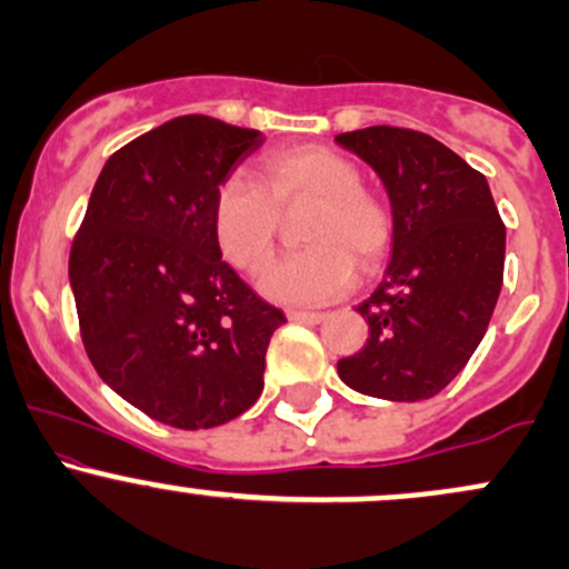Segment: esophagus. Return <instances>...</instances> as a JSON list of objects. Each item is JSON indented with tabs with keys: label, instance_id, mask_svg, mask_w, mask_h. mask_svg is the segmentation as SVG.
<instances>
[{
	"label": "esophagus",
	"instance_id": "esophagus-1",
	"mask_svg": "<svg viewBox=\"0 0 569 569\" xmlns=\"http://www.w3.org/2000/svg\"><path fill=\"white\" fill-rule=\"evenodd\" d=\"M323 312H307V310H289V321L297 323H321L323 321Z\"/></svg>",
	"mask_w": 569,
	"mask_h": 569
}]
</instances>
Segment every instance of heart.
I'll list each match as a JSON object with an SVG mask.
<instances>
[{
	"label": "heart",
	"mask_w": 569,
	"mask_h": 569,
	"mask_svg": "<svg viewBox=\"0 0 569 569\" xmlns=\"http://www.w3.org/2000/svg\"><path fill=\"white\" fill-rule=\"evenodd\" d=\"M259 179L227 176L213 194V234L230 264L257 272L276 253L280 211L316 202L305 224V251L280 259L259 280L280 305H323L356 283L358 264L375 272L393 243V217L382 198L363 189L361 168L329 147L272 149Z\"/></svg>",
	"instance_id": "obj_1"
}]
</instances>
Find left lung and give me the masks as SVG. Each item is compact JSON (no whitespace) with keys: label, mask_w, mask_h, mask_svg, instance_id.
Listing matches in <instances>:
<instances>
[{"label":"left lung","mask_w":569,"mask_h":569,"mask_svg":"<svg viewBox=\"0 0 569 569\" xmlns=\"http://www.w3.org/2000/svg\"><path fill=\"white\" fill-rule=\"evenodd\" d=\"M339 147L380 176L393 217L382 283L356 307L369 323L339 380L385 401H426L460 375L502 289L506 227L487 179L433 136L375 126Z\"/></svg>","instance_id":"1"}]
</instances>
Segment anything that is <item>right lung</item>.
Here are the masks:
<instances>
[{
    "mask_svg": "<svg viewBox=\"0 0 569 569\" xmlns=\"http://www.w3.org/2000/svg\"><path fill=\"white\" fill-rule=\"evenodd\" d=\"M262 141L206 114L162 122L107 160L71 246L90 363L166 426H224L264 388L286 316L221 259L211 219L217 187Z\"/></svg>",
    "mask_w": 569,
    "mask_h": 569,
    "instance_id": "right-lung-1",
    "label": "right lung"
}]
</instances>
